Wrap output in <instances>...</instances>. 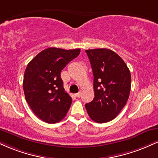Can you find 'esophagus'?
Wrapping results in <instances>:
<instances>
[{
    "label": "esophagus",
    "mask_w": 158,
    "mask_h": 158,
    "mask_svg": "<svg viewBox=\"0 0 158 158\" xmlns=\"http://www.w3.org/2000/svg\"><path fill=\"white\" fill-rule=\"evenodd\" d=\"M81 93L79 92V93H77V94H76L75 96H77V98H79V97H81Z\"/></svg>",
    "instance_id": "obj_1"
}]
</instances>
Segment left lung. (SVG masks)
I'll list each match as a JSON object with an SVG mask.
<instances>
[{
  "label": "left lung",
  "mask_w": 158,
  "mask_h": 158,
  "mask_svg": "<svg viewBox=\"0 0 158 158\" xmlns=\"http://www.w3.org/2000/svg\"><path fill=\"white\" fill-rule=\"evenodd\" d=\"M94 74L95 97L85 104L88 115L97 123L112 121L130 96L131 74L122 59L107 48L86 50Z\"/></svg>",
  "instance_id": "1"
}]
</instances>
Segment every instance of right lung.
Masks as SVG:
<instances>
[{
    "label": "right lung",
    "mask_w": 158,
    "mask_h": 158,
    "mask_svg": "<svg viewBox=\"0 0 158 158\" xmlns=\"http://www.w3.org/2000/svg\"><path fill=\"white\" fill-rule=\"evenodd\" d=\"M79 53V48L64 50L51 47L40 52L28 64L23 82L25 98L42 121L55 123L67 114L72 98L64 91L60 73Z\"/></svg>",
    "instance_id": "right-lung-1"
}]
</instances>
